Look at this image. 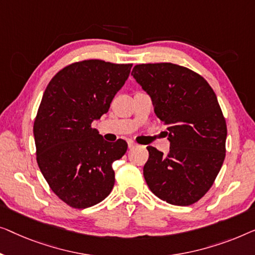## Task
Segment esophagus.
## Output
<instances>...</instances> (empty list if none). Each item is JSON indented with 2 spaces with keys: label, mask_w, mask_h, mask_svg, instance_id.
I'll return each instance as SVG.
<instances>
[{
  "label": "esophagus",
  "mask_w": 255,
  "mask_h": 255,
  "mask_svg": "<svg viewBox=\"0 0 255 255\" xmlns=\"http://www.w3.org/2000/svg\"><path fill=\"white\" fill-rule=\"evenodd\" d=\"M136 146H138L137 143H135L134 141H128V148L129 149H134Z\"/></svg>",
  "instance_id": "34e87169"
}]
</instances>
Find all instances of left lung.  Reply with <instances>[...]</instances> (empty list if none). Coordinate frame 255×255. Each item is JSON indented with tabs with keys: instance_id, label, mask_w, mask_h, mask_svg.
Here are the masks:
<instances>
[{
	"instance_id": "8db88e82",
	"label": "left lung",
	"mask_w": 255,
	"mask_h": 255,
	"mask_svg": "<svg viewBox=\"0 0 255 255\" xmlns=\"http://www.w3.org/2000/svg\"><path fill=\"white\" fill-rule=\"evenodd\" d=\"M131 75L151 98L170 141L166 156L146 146V185L167 203L191 206L209 191L225 158L227 123L217 97L201 75L174 63L137 64Z\"/></svg>"
}]
</instances>
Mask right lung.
<instances>
[{"instance_id":"add662e5","label":"right lung","mask_w":255,"mask_h":255,"mask_svg":"<svg viewBox=\"0 0 255 255\" xmlns=\"http://www.w3.org/2000/svg\"><path fill=\"white\" fill-rule=\"evenodd\" d=\"M131 66L84 60L61 69L46 88L33 125L37 162L68 206L92 207L112 191V164L126 153L127 142H107L91 125L107 113Z\"/></svg>"}]
</instances>
